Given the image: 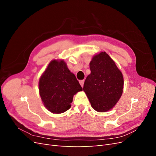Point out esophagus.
<instances>
[{
    "label": "esophagus",
    "mask_w": 156,
    "mask_h": 156,
    "mask_svg": "<svg viewBox=\"0 0 156 156\" xmlns=\"http://www.w3.org/2000/svg\"><path fill=\"white\" fill-rule=\"evenodd\" d=\"M84 82V80H80V81H79V83H80V84H81V86L82 87H83Z\"/></svg>",
    "instance_id": "34e87169"
}]
</instances>
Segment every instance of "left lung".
I'll return each instance as SVG.
<instances>
[{
    "label": "left lung",
    "mask_w": 156,
    "mask_h": 156,
    "mask_svg": "<svg viewBox=\"0 0 156 156\" xmlns=\"http://www.w3.org/2000/svg\"><path fill=\"white\" fill-rule=\"evenodd\" d=\"M90 69L91 73L84 81L83 90L94 110L101 112L109 111L123 92V75L105 52L93 56Z\"/></svg>",
    "instance_id": "left-lung-1"
}]
</instances>
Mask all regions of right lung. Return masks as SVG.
<instances>
[{
    "label": "right lung",
    "instance_id": "1",
    "mask_svg": "<svg viewBox=\"0 0 156 156\" xmlns=\"http://www.w3.org/2000/svg\"><path fill=\"white\" fill-rule=\"evenodd\" d=\"M81 90L77 79L63 60H52L40 78L41 100L47 109L55 114L68 111L73 96Z\"/></svg>",
    "mask_w": 156,
    "mask_h": 156
}]
</instances>
